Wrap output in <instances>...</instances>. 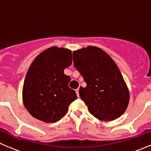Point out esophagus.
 Masks as SVG:
<instances>
[{"instance_id":"1","label":"esophagus","mask_w":151,"mask_h":151,"mask_svg":"<svg viewBox=\"0 0 151 151\" xmlns=\"http://www.w3.org/2000/svg\"><path fill=\"white\" fill-rule=\"evenodd\" d=\"M76 94H77L78 97H79V88L76 90Z\"/></svg>"}]
</instances>
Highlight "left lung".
<instances>
[{
    "label": "left lung",
    "instance_id": "8db88e82",
    "mask_svg": "<svg viewBox=\"0 0 151 151\" xmlns=\"http://www.w3.org/2000/svg\"><path fill=\"white\" fill-rule=\"evenodd\" d=\"M74 66L86 83L79 94L91 114L111 121L126 111L129 91L116 63L102 49L88 46L73 51Z\"/></svg>",
    "mask_w": 151,
    "mask_h": 151
}]
</instances>
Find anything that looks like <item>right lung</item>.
I'll list each match as a JSON object with an SVG mask.
<instances>
[{"label":"right lung","instance_id":"obj_1","mask_svg":"<svg viewBox=\"0 0 151 151\" xmlns=\"http://www.w3.org/2000/svg\"><path fill=\"white\" fill-rule=\"evenodd\" d=\"M72 63L71 50L53 46L40 53L28 69L23 88V101L30 114L45 123H55L77 99L69 88L70 76L64 70Z\"/></svg>","mask_w":151,"mask_h":151}]
</instances>
